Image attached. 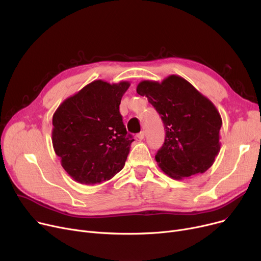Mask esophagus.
Here are the masks:
<instances>
[{"label":"esophagus","instance_id":"esophagus-1","mask_svg":"<svg viewBox=\"0 0 261 261\" xmlns=\"http://www.w3.org/2000/svg\"><path fill=\"white\" fill-rule=\"evenodd\" d=\"M136 138H138L140 141H142V140H144V138H145V133L142 131V132H140L138 135H136Z\"/></svg>","mask_w":261,"mask_h":261}]
</instances>
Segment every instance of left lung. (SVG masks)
<instances>
[{
    "label": "left lung",
    "instance_id": "1",
    "mask_svg": "<svg viewBox=\"0 0 261 261\" xmlns=\"http://www.w3.org/2000/svg\"><path fill=\"white\" fill-rule=\"evenodd\" d=\"M136 92L155 108L166 129L155 155L161 170L174 180L206 171L221 147L222 118L216 106L179 75L143 80Z\"/></svg>",
    "mask_w": 261,
    "mask_h": 261
}]
</instances>
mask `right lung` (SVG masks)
<instances>
[{"mask_svg":"<svg viewBox=\"0 0 261 261\" xmlns=\"http://www.w3.org/2000/svg\"><path fill=\"white\" fill-rule=\"evenodd\" d=\"M129 87V81L94 80L55 111L53 147L74 181L99 184L125 166L134 140L123 126L119 105Z\"/></svg>","mask_w":261,"mask_h":261,"instance_id":"right-lung-1","label":"right lung"}]
</instances>
